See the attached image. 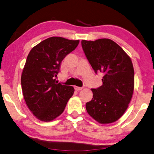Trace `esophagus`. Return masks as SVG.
<instances>
[{
	"mask_svg": "<svg viewBox=\"0 0 154 154\" xmlns=\"http://www.w3.org/2000/svg\"><path fill=\"white\" fill-rule=\"evenodd\" d=\"M74 88H75V91H81V90H82V89H83V88H82V87H76V86H75V87H74Z\"/></svg>",
	"mask_w": 154,
	"mask_h": 154,
	"instance_id": "1",
	"label": "esophagus"
}]
</instances>
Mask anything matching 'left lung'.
I'll use <instances>...</instances> for the list:
<instances>
[{"label":"left lung","instance_id":"left-lung-1","mask_svg":"<svg viewBox=\"0 0 154 154\" xmlns=\"http://www.w3.org/2000/svg\"><path fill=\"white\" fill-rule=\"evenodd\" d=\"M81 43L94 71L103 74V85L91 89L93 97L86 104V109L99 123L114 122L125 114L133 97L134 80L131 59L108 38L82 40Z\"/></svg>","mask_w":154,"mask_h":154}]
</instances>
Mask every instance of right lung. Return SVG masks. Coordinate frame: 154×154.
<instances>
[{"label":"right lung","instance_id":"add662e5","mask_svg":"<svg viewBox=\"0 0 154 154\" xmlns=\"http://www.w3.org/2000/svg\"><path fill=\"white\" fill-rule=\"evenodd\" d=\"M79 40L53 36L32 48L21 77L27 106L37 119L50 122L63 112L74 88L55 80L62 60L74 51Z\"/></svg>","mask_w":154,"mask_h":154}]
</instances>
